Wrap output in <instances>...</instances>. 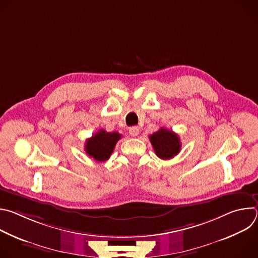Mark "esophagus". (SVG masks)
Segmentation results:
<instances>
[{
	"label": "esophagus",
	"instance_id": "1",
	"mask_svg": "<svg viewBox=\"0 0 258 258\" xmlns=\"http://www.w3.org/2000/svg\"><path fill=\"white\" fill-rule=\"evenodd\" d=\"M128 132H130V135L131 136H133V137H137L138 135H139V127L138 126H132V127H130V130H128Z\"/></svg>",
	"mask_w": 258,
	"mask_h": 258
}]
</instances>
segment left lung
Segmentation results:
<instances>
[{
	"label": "left lung",
	"instance_id": "obj_1",
	"mask_svg": "<svg viewBox=\"0 0 258 258\" xmlns=\"http://www.w3.org/2000/svg\"><path fill=\"white\" fill-rule=\"evenodd\" d=\"M149 139L156 155L161 159H170L180 151L179 138L172 131L161 127L158 132L152 134Z\"/></svg>",
	"mask_w": 258,
	"mask_h": 258
}]
</instances>
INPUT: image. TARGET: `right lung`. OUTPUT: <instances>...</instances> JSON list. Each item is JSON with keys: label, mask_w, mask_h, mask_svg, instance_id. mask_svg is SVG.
Masks as SVG:
<instances>
[{"label": "right lung", "mask_w": 258, "mask_h": 258, "mask_svg": "<svg viewBox=\"0 0 258 258\" xmlns=\"http://www.w3.org/2000/svg\"><path fill=\"white\" fill-rule=\"evenodd\" d=\"M120 138L121 135L116 132L107 133L104 130H100L86 141V153L99 162L106 161L112 154L114 147Z\"/></svg>", "instance_id": "1"}]
</instances>
